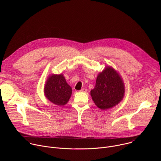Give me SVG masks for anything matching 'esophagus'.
<instances>
[{"label":"esophagus","mask_w":161,"mask_h":161,"mask_svg":"<svg viewBox=\"0 0 161 161\" xmlns=\"http://www.w3.org/2000/svg\"><path fill=\"white\" fill-rule=\"evenodd\" d=\"M80 92H86V89L85 88H83L80 90Z\"/></svg>","instance_id":"1"}]
</instances>
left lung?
<instances>
[{"label": "left lung", "mask_w": 161, "mask_h": 161, "mask_svg": "<svg viewBox=\"0 0 161 161\" xmlns=\"http://www.w3.org/2000/svg\"><path fill=\"white\" fill-rule=\"evenodd\" d=\"M125 86L119 74L110 66L105 67L96 80L90 95L95 104L105 110L117 105L124 98Z\"/></svg>", "instance_id": "left-lung-1"}]
</instances>
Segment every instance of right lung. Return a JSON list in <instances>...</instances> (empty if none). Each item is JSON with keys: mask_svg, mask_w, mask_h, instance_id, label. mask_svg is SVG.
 <instances>
[{"mask_svg": "<svg viewBox=\"0 0 161 161\" xmlns=\"http://www.w3.org/2000/svg\"><path fill=\"white\" fill-rule=\"evenodd\" d=\"M44 92L46 97L50 102L58 106H64L71 96L72 88L62 74L52 75L47 80Z\"/></svg>", "mask_w": 161, "mask_h": 161, "instance_id": "1", "label": "right lung"}]
</instances>
